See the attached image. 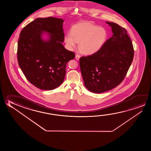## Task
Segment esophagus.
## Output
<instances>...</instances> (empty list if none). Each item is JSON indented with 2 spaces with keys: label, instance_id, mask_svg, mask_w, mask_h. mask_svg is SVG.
Instances as JSON below:
<instances>
[{
  "label": "esophagus",
  "instance_id": "34e87169",
  "mask_svg": "<svg viewBox=\"0 0 151 151\" xmlns=\"http://www.w3.org/2000/svg\"><path fill=\"white\" fill-rule=\"evenodd\" d=\"M80 57H81V56L78 55H76V56H75V58H76L77 60H79Z\"/></svg>",
  "mask_w": 151,
  "mask_h": 151
}]
</instances>
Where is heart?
Returning <instances> with one entry per match:
<instances>
[{
	"label": "heart",
	"instance_id": "b5f03b06",
	"mask_svg": "<svg viewBox=\"0 0 151 151\" xmlns=\"http://www.w3.org/2000/svg\"><path fill=\"white\" fill-rule=\"evenodd\" d=\"M107 33L103 27L89 22H81L74 25L70 34L65 36L64 42L69 50H74L79 42V47L86 55L98 52L106 40Z\"/></svg>",
	"mask_w": 151,
	"mask_h": 151
}]
</instances>
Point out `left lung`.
Returning a JSON list of instances; mask_svg holds the SVG:
<instances>
[{
    "label": "left lung",
    "instance_id": "left-lung-1",
    "mask_svg": "<svg viewBox=\"0 0 151 151\" xmlns=\"http://www.w3.org/2000/svg\"><path fill=\"white\" fill-rule=\"evenodd\" d=\"M106 22L111 27L112 37L98 52L79 60L84 85L94 93L108 91L121 84L133 60V46L126 29L114 22Z\"/></svg>",
    "mask_w": 151,
    "mask_h": 151
}]
</instances>
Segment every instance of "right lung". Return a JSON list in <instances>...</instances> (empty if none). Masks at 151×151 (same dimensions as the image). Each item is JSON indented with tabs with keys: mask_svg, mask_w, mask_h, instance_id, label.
I'll list each match as a JSON object with an SVG mask.
<instances>
[{
	"mask_svg": "<svg viewBox=\"0 0 151 151\" xmlns=\"http://www.w3.org/2000/svg\"><path fill=\"white\" fill-rule=\"evenodd\" d=\"M64 22L52 17L38 18L20 32L18 64L28 81L40 89L52 90L60 86L64 80L66 65L75 57L62 44Z\"/></svg>",
	"mask_w": 151,
	"mask_h": 151,
	"instance_id": "right-lung-1",
	"label": "right lung"
}]
</instances>
